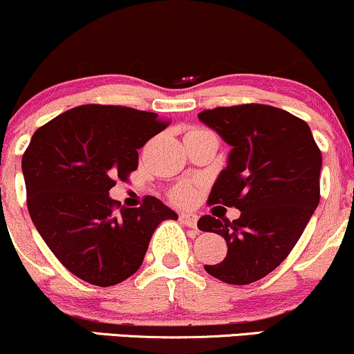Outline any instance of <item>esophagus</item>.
Returning <instances> with one entry per match:
<instances>
[{"label":"esophagus","instance_id":"esophagus-1","mask_svg":"<svg viewBox=\"0 0 354 354\" xmlns=\"http://www.w3.org/2000/svg\"><path fill=\"white\" fill-rule=\"evenodd\" d=\"M180 221L183 223V225L189 226V228H196L198 216L194 213H181L180 214Z\"/></svg>","mask_w":354,"mask_h":354}]
</instances>
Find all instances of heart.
<instances>
[{
	"mask_svg": "<svg viewBox=\"0 0 354 354\" xmlns=\"http://www.w3.org/2000/svg\"><path fill=\"white\" fill-rule=\"evenodd\" d=\"M191 194H193V191H191L188 185L178 186V188H174V191H173V198H174V200H178V201L189 200Z\"/></svg>",
	"mask_w": 354,
	"mask_h": 354,
	"instance_id": "obj_1",
	"label": "heart"
}]
</instances>
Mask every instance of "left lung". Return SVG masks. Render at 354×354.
<instances>
[{
  "mask_svg": "<svg viewBox=\"0 0 354 354\" xmlns=\"http://www.w3.org/2000/svg\"><path fill=\"white\" fill-rule=\"evenodd\" d=\"M231 146L209 205L234 206L238 219L200 218L198 228L225 238L228 253L211 276L250 284L290 254L319 203L321 151L303 120L268 104L206 109L198 115Z\"/></svg>",
  "mask_w": 354,
  "mask_h": 354,
  "instance_id": "8db88e82",
  "label": "left lung"
}]
</instances>
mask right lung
Wrapping results in <instances>:
<instances>
[{
  "instance_id": "obj_1",
  "label": "right lung",
  "mask_w": 354,
  "mask_h": 354,
  "mask_svg": "<svg viewBox=\"0 0 354 354\" xmlns=\"http://www.w3.org/2000/svg\"><path fill=\"white\" fill-rule=\"evenodd\" d=\"M156 113L84 104L36 129L23 154L28 211L61 265L113 286L135 274L154 230L178 214L158 198L124 208L109 196L138 168V149L166 128Z\"/></svg>"
}]
</instances>
